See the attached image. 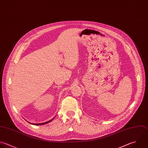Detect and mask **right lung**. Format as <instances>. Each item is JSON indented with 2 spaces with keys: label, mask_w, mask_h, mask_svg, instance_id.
I'll return each mask as SVG.
<instances>
[{
  "label": "right lung",
  "mask_w": 148,
  "mask_h": 148,
  "mask_svg": "<svg viewBox=\"0 0 148 148\" xmlns=\"http://www.w3.org/2000/svg\"><path fill=\"white\" fill-rule=\"evenodd\" d=\"M54 119V118H53ZM53 119H52L51 120H49V121H47V122H45V123H35V124H34V123H32V124H34V125H44V124H47V123H50V121H51L53 120Z\"/></svg>",
  "instance_id": "1"
}]
</instances>
